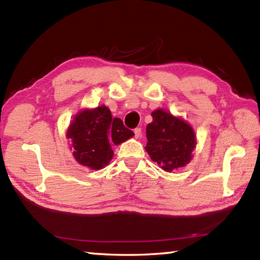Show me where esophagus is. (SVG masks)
Wrapping results in <instances>:
<instances>
[{
  "instance_id": "1",
  "label": "esophagus",
  "mask_w": 260,
  "mask_h": 260,
  "mask_svg": "<svg viewBox=\"0 0 260 260\" xmlns=\"http://www.w3.org/2000/svg\"><path fill=\"white\" fill-rule=\"evenodd\" d=\"M134 134H135V138L139 139L141 136V128H135L134 129Z\"/></svg>"
}]
</instances>
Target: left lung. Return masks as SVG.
Wrapping results in <instances>:
<instances>
[{
	"label": "left lung",
	"instance_id": "left-lung-1",
	"mask_svg": "<svg viewBox=\"0 0 260 260\" xmlns=\"http://www.w3.org/2000/svg\"><path fill=\"white\" fill-rule=\"evenodd\" d=\"M151 116L152 121L147 126L146 146L151 160L166 172L189 164L197 144L192 127L164 109L155 110Z\"/></svg>",
	"mask_w": 260,
	"mask_h": 260
}]
</instances>
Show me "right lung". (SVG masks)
Here are the masks:
<instances>
[{"instance_id":"add662e5","label":"right lung","mask_w":260,"mask_h":260,"mask_svg":"<svg viewBox=\"0 0 260 260\" xmlns=\"http://www.w3.org/2000/svg\"><path fill=\"white\" fill-rule=\"evenodd\" d=\"M65 135L72 142L74 159L82 166L98 171L111 161V144L118 146L133 138L134 133L126 128L120 118H112L108 107L100 105L79 111Z\"/></svg>"}]
</instances>
